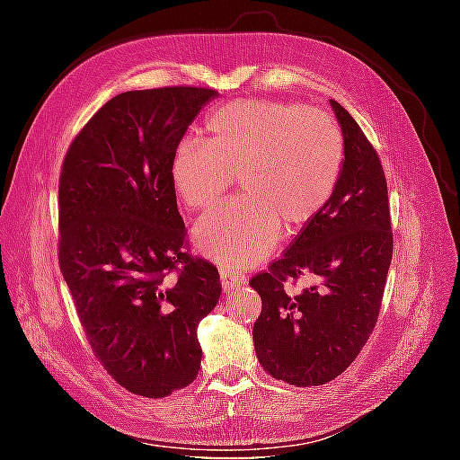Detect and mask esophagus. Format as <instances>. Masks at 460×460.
<instances>
[{
	"mask_svg": "<svg viewBox=\"0 0 460 460\" xmlns=\"http://www.w3.org/2000/svg\"><path fill=\"white\" fill-rule=\"evenodd\" d=\"M220 282H222V288H225V294H234V291L242 289L247 284V278L242 274L230 272V270H222Z\"/></svg>",
	"mask_w": 460,
	"mask_h": 460,
	"instance_id": "1",
	"label": "esophagus"
}]
</instances>
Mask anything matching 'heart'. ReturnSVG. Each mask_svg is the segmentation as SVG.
Wrapping results in <instances>:
<instances>
[{
  "label": "heart",
  "mask_w": 460,
  "mask_h": 460,
  "mask_svg": "<svg viewBox=\"0 0 460 460\" xmlns=\"http://www.w3.org/2000/svg\"><path fill=\"white\" fill-rule=\"evenodd\" d=\"M208 140L184 137L171 163L174 190L190 208L213 207L242 180L245 196L205 215L199 252L245 269L267 257L280 235L301 228L336 193L345 161L341 128L324 111L286 102L243 100L207 119Z\"/></svg>",
  "instance_id": "heart-1"
}]
</instances>
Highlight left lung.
Segmentation results:
<instances>
[{
    "instance_id": "left-lung-1",
    "label": "left lung",
    "mask_w": 460,
    "mask_h": 460,
    "mask_svg": "<svg viewBox=\"0 0 460 460\" xmlns=\"http://www.w3.org/2000/svg\"><path fill=\"white\" fill-rule=\"evenodd\" d=\"M330 105L345 142L336 193L284 257L249 282L262 301L253 326L259 363L272 378L297 387L332 382L357 358L378 320L394 255L378 153L338 102ZM301 275L315 284L286 295L283 282Z\"/></svg>"
}]
</instances>
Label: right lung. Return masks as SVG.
Segmentation results:
<instances>
[{"label": "right lung", "mask_w": 460, "mask_h": 460, "mask_svg": "<svg viewBox=\"0 0 460 460\" xmlns=\"http://www.w3.org/2000/svg\"><path fill=\"white\" fill-rule=\"evenodd\" d=\"M215 97L193 86L119 93L61 169L59 267L80 324L111 378L149 399L198 378V324L222 291L215 264L186 252L171 178L174 149Z\"/></svg>", "instance_id": "right-lung-1"}]
</instances>
